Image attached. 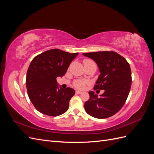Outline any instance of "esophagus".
I'll return each mask as SVG.
<instances>
[{
  "label": "esophagus",
  "instance_id": "esophagus-1",
  "mask_svg": "<svg viewBox=\"0 0 154 154\" xmlns=\"http://www.w3.org/2000/svg\"><path fill=\"white\" fill-rule=\"evenodd\" d=\"M76 94H82V92L79 91H76Z\"/></svg>",
  "mask_w": 154,
  "mask_h": 154
}]
</instances>
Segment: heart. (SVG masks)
<instances>
[{
  "instance_id": "1",
  "label": "heart",
  "mask_w": 154,
  "mask_h": 154,
  "mask_svg": "<svg viewBox=\"0 0 154 154\" xmlns=\"http://www.w3.org/2000/svg\"><path fill=\"white\" fill-rule=\"evenodd\" d=\"M83 63H94V62L92 61L91 60H88V59H86L84 60V62ZM87 82L85 81H82V80H77L75 81L74 83V85L75 86L76 88H80V89H83V88H85V86L86 85Z\"/></svg>"
}]
</instances>
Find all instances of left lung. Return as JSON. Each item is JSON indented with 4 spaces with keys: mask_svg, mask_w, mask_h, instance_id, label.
I'll use <instances>...</instances> for the list:
<instances>
[{
    "mask_svg": "<svg viewBox=\"0 0 154 154\" xmlns=\"http://www.w3.org/2000/svg\"><path fill=\"white\" fill-rule=\"evenodd\" d=\"M96 63L100 75L94 89L104 90L97 95L89 91L90 98L84 107L92 117L105 119L114 115L122 108L127 99L132 83V73L129 63L123 57L113 51L83 53Z\"/></svg>",
    "mask_w": 154,
    "mask_h": 154,
    "instance_id": "8db88e82",
    "label": "left lung"
}]
</instances>
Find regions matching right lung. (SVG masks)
Returning a JSON list of instances; mask_svg holds the SVG:
<instances>
[{
    "instance_id": "add662e5",
    "label": "right lung",
    "mask_w": 154,
    "mask_h": 154,
    "mask_svg": "<svg viewBox=\"0 0 154 154\" xmlns=\"http://www.w3.org/2000/svg\"><path fill=\"white\" fill-rule=\"evenodd\" d=\"M78 54L54 49L45 51L31 61L26 85L30 101L40 112L58 116L68 110L69 101L75 91L70 87L62 88L57 78H62L66 73Z\"/></svg>"
}]
</instances>
